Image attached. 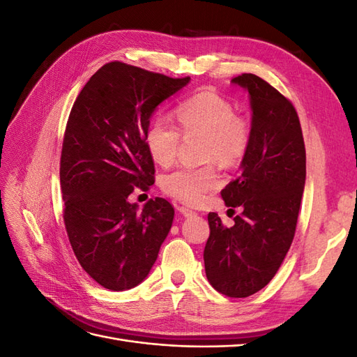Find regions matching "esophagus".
I'll use <instances>...</instances> for the list:
<instances>
[{
    "label": "esophagus",
    "mask_w": 357,
    "mask_h": 357,
    "mask_svg": "<svg viewBox=\"0 0 357 357\" xmlns=\"http://www.w3.org/2000/svg\"><path fill=\"white\" fill-rule=\"evenodd\" d=\"M178 210H180V213L185 215V218H189V215H193V214H197L195 211L193 210H190L189 207H185V205H181V207H178Z\"/></svg>",
    "instance_id": "34e87169"
}]
</instances>
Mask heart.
Returning <instances> with one entry per match:
<instances>
[{
    "label": "heart",
    "mask_w": 357,
    "mask_h": 357,
    "mask_svg": "<svg viewBox=\"0 0 357 357\" xmlns=\"http://www.w3.org/2000/svg\"><path fill=\"white\" fill-rule=\"evenodd\" d=\"M176 121L183 135H202L204 160L229 167L241 160L250 146V125L234 105L213 91H202L176 107ZM168 117L156 116L146 131L149 155L159 165H169L177 156L180 132ZM220 177L213 164L183 165L162 178V189L169 197L197 204L205 193L219 186Z\"/></svg>",
    "instance_id": "b5f03b06"
}]
</instances>
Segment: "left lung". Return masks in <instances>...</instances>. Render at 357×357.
<instances>
[{
	"mask_svg": "<svg viewBox=\"0 0 357 357\" xmlns=\"http://www.w3.org/2000/svg\"><path fill=\"white\" fill-rule=\"evenodd\" d=\"M250 96V146L241 174L222 190L234 226L208 214L204 248L210 284L231 298H247L271 282L294 241L305 186V144L299 117L284 95L255 74L232 79Z\"/></svg>",
	"mask_w": 357,
	"mask_h": 357,
	"instance_id": "obj_1",
	"label": "left lung"
}]
</instances>
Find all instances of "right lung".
Returning <instances> with one entry per match:
<instances>
[{"mask_svg":"<svg viewBox=\"0 0 357 357\" xmlns=\"http://www.w3.org/2000/svg\"><path fill=\"white\" fill-rule=\"evenodd\" d=\"M189 80L114 61L92 75L73 105L59 169L63 222L79 264L105 289L142 283L171 229L174 207L167 199L138 210L128 197L155 183L146 147L150 117Z\"/></svg>","mask_w":357,"mask_h":357,"instance_id":"1","label":"right lung"}]
</instances>
